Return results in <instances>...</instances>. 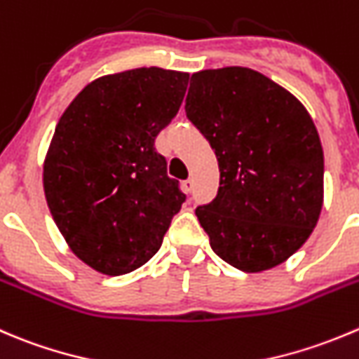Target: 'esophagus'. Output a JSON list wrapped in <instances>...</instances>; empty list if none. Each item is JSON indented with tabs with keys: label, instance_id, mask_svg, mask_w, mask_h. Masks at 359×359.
<instances>
[{
	"label": "esophagus",
	"instance_id": "1",
	"mask_svg": "<svg viewBox=\"0 0 359 359\" xmlns=\"http://www.w3.org/2000/svg\"><path fill=\"white\" fill-rule=\"evenodd\" d=\"M182 187H184V193H193V189H194V179H187V180H184V184H182Z\"/></svg>",
	"mask_w": 359,
	"mask_h": 359
}]
</instances>
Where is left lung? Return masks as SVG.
Listing matches in <instances>:
<instances>
[{
  "label": "left lung",
  "mask_w": 359,
  "mask_h": 359,
  "mask_svg": "<svg viewBox=\"0 0 359 359\" xmlns=\"http://www.w3.org/2000/svg\"><path fill=\"white\" fill-rule=\"evenodd\" d=\"M186 116L221 173L214 200L196 208L212 250L242 272L286 261L323 205V147L305 107L259 72L226 66L191 76Z\"/></svg>",
  "instance_id": "8db88e82"
}]
</instances>
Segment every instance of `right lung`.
<instances>
[{"instance_id": "add662e5", "label": "right lung", "mask_w": 359, "mask_h": 359, "mask_svg": "<svg viewBox=\"0 0 359 359\" xmlns=\"http://www.w3.org/2000/svg\"><path fill=\"white\" fill-rule=\"evenodd\" d=\"M187 80L156 66L102 76L55 126L45 198L73 252L98 272L124 276L147 263L186 201L154 142L179 112Z\"/></svg>"}]
</instances>
